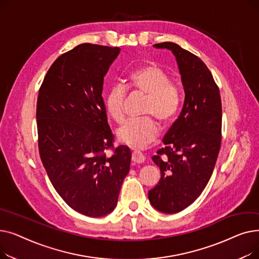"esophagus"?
Listing matches in <instances>:
<instances>
[{
	"instance_id": "34e87169",
	"label": "esophagus",
	"mask_w": 259,
	"mask_h": 259,
	"mask_svg": "<svg viewBox=\"0 0 259 259\" xmlns=\"http://www.w3.org/2000/svg\"><path fill=\"white\" fill-rule=\"evenodd\" d=\"M145 155L140 151H133L132 152V161L137 162V164H142L145 161Z\"/></svg>"
}]
</instances>
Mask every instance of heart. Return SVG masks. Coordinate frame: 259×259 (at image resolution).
<instances>
[{
	"mask_svg": "<svg viewBox=\"0 0 259 259\" xmlns=\"http://www.w3.org/2000/svg\"><path fill=\"white\" fill-rule=\"evenodd\" d=\"M126 87L147 94L143 114H151L166 124L179 113L182 103L180 88L169 80L168 74L156 64L148 63L134 69L127 78ZM126 99L127 90L121 85H114L106 95L107 113L116 122L124 120ZM151 115L125 121L117 130L118 140L134 149L151 144L158 134L157 122Z\"/></svg>",
	"mask_w": 259,
	"mask_h": 259,
	"instance_id": "1",
	"label": "heart"
}]
</instances>
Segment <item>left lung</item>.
Listing matches in <instances>:
<instances>
[{
	"mask_svg": "<svg viewBox=\"0 0 259 259\" xmlns=\"http://www.w3.org/2000/svg\"><path fill=\"white\" fill-rule=\"evenodd\" d=\"M154 46L173 52L185 90L182 112L152 157L160 180L148 192L156 210L171 214L193 203L213 173L222 144V100L211 71L195 54L172 42Z\"/></svg>",
	"mask_w": 259,
	"mask_h": 259,
	"instance_id": "obj_1",
	"label": "left lung"
}]
</instances>
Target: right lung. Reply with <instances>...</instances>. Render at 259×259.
Returning a JSON list of instances; mask_svg holds the SVG:
<instances>
[{"mask_svg":"<svg viewBox=\"0 0 259 259\" xmlns=\"http://www.w3.org/2000/svg\"><path fill=\"white\" fill-rule=\"evenodd\" d=\"M119 50L80 44L53 62L38 90L39 157L64 201L90 217L113 211L130 169L131 152L114 147L102 97L104 76Z\"/></svg>","mask_w":259,"mask_h":259,"instance_id":"add662e5","label":"right lung"}]
</instances>
